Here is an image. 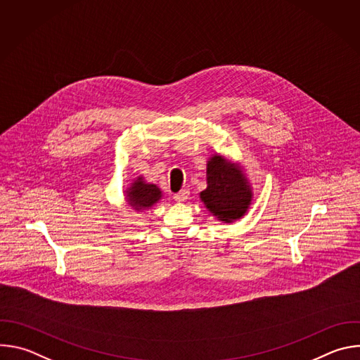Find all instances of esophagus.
Wrapping results in <instances>:
<instances>
[{"instance_id": "34e87169", "label": "esophagus", "mask_w": 360, "mask_h": 360, "mask_svg": "<svg viewBox=\"0 0 360 360\" xmlns=\"http://www.w3.org/2000/svg\"><path fill=\"white\" fill-rule=\"evenodd\" d=\"M188 198H189V191L188 189H181L178 193L174 195V199L176 202H185Z\"/></svg>"}]
</instances>
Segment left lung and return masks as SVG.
Returning a JSON list of instances; mask_svg holds the SVG:
<instances>
[{
	"instance_id": "8db88e82",
	"label": "left lung",
	"mask_w": 360,
	"mask_h": 360,
	"mask_svg": "<svg viewBox=\"0 0 360 360\" xmlns=\"http://www.w3.org/2000/svg\"><path fill=\"white\" fill-rule=\"evenodd\" d=\"M207 184L200 200L219 221L229 224L248 212L253 193L239 164L215 153L207 164Z\"/></svg>"
}]
</instances>
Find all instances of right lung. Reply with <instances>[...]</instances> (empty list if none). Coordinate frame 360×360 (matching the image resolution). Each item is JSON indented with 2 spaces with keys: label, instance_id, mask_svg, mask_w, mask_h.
<instances>
[{
  "label": "right lung",
  "instance_id": "obj_1",
  "mask_svg": "<svg viewBox=\"0 0 360 360\" xmlns=\"http://www.w3.org/2000/svg\"><path fill=\"white\" fill-rule=\"evenodd\" d=\"M125 193H127V202L135 211L149 210L150 207H153V205L158 203L162 198L161 189L153 184H146L142 176H138L136 179H134L129 188H127Z\"/></svg>",
  "mask_w": 360,
  "mask_h": 360
}]
</instances>
